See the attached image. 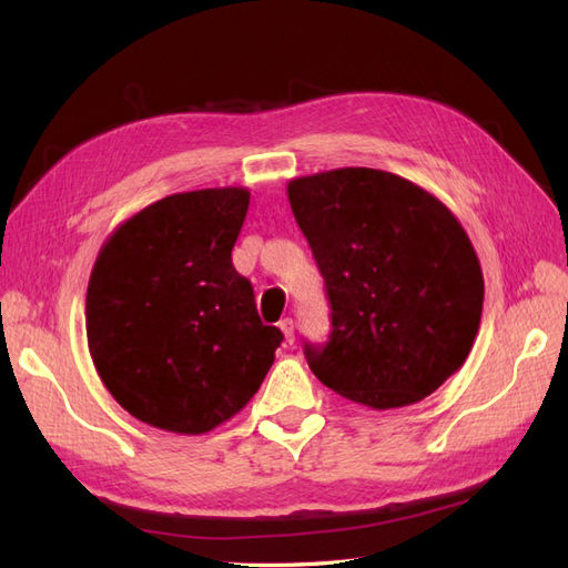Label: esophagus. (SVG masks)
I'll use <instances>...</instances> for the list:
<instances>
[{
	"instance_id": "obj_1",
	"label": "esophagus",
	"mask_w": 568,
	"mask_h": 568,
	"mask_svg": "<svg viewBox=\"0 0 568 568\" xmlns=\"http://www.w3.org/2000/svg\"><path fill=\"white\" fill-rule=\"evenodd\" d=\"M280 329H282L284 338H286V343H294V320L284 317V320L280 322Z\"/></svg>"
}]
</instances>
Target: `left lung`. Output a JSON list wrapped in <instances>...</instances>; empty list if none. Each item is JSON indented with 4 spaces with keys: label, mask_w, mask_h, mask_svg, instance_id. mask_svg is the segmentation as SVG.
Here are the masks:
<instances>
[{
    "label": "left lung",
    "mask_w": 568,
    "mask_h": 568,
    "mask_svg": "<svg viewBox=\"0 0 568 568\" xmlns=\"http://www.w3.org/2000/svg\"><path fill=\"white\" fill-rule=\"evenodd\" d=\"M286 194L332 307L329 338L303 348L313 374L374 409L424 400L464 365L480 324L484 272L467 232L386 170H326Z\"/></svg>",
    "instance_id": "obj_1"
}]
</instances>
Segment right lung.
Returning <instances> with one entry per match:
<instances>
[{"mask_svg": "<svg viewBox=\"0 0 568 568\" xmlns=\"http://www.w3.org/2000/svg\"><path fill=\"white\" fill-rule=\"evenodd\" d=\"M248 201L242 186L165 196L99 251L90 355L113 398L149 426L196 436L232 419L284 341L232 265Z\"/></svg>", "mask_w": 568, "mask_h": 568, "instance_id": "obj_1", "label": "right lung"}]
</instances>
